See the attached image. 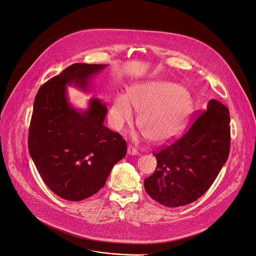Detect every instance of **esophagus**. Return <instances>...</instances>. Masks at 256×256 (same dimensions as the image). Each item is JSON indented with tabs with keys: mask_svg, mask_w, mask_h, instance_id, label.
I'll list each match as a JSON object with an SVG mask.
<instances>
[{
	"mask_svg": "<svg viewBox=\"0 0 256 256\" xmlns=\"http://www.w3.org/2000/svg\"><path fill=\"white\" fill-rule=\"evenodd\" d=\"M128 154H130V155H138L140 152H138V150L136 148H134L132 146H128Z\"/></svg>",
	"mask_w": 256,
	"mask_h": 256,
	"instance_id": "esophagus-1",
	"label": "esophagus"
}]
</instances>
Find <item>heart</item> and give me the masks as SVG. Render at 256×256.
Returning <instances> with one entry per match:
<instances>
[{
  "label": "heart",
  "instance_id": "b5f03b06",
  "mask_svg": "<svg viewBox=\"0 0 256 256\" xmlns=\"http://www.w3.org/2000/svg\"><path fill=\"white\" fill-rule=\"evenodd\" d=\"M132 108L142 112L138 124L144 128V136L166 142L183 128L192 112L193 100L186 89L173 83L152 81L136 85L130 89L128 97L118 94L110 104L108 120L116 130L134 122Z\"/></svg>",
  "mask_w": 256,
  "mask_h": 256
}]
</instances>
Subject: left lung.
Returning <instances> with one entry per match:
<instances>
[{
	"label": "left lung",
	"mask_w": 256,
	"mask_h": 256,
	"mask_svg": "<svg viewBox=\"0 0 256 256\" xmlns=\"http://www.w3.org/2000/svg\"><path fill=\"white\" fill-rule=\"evenodd\" d=\"M228 108L210 100L189 130L154 152L157 166L144 180L146 193L159 204L176 208L202 197L228 160L230 148Z\"/></svg>",
	"instance_id": "obj_1"
}]
</instances>
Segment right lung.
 Listing matches in <instances>:
<instances>
[{
    "label": "right lung",
    "mask_w": 256,
    "mask_h": 256,
    "mask_svg": "<svg viewBox=\"0 0 256 256\" xmlns=\"http://www.w3.org/2000/svg\"><path fill=\"white\" fill-rule=\"evenodd\" d=\"M106 64L75 63L38 90L28 132V150L44 182L54 194L81 201L104 186L114 165L126 154V142L104 126L108 112L99 99L85 110H75L66 86L88 90Z\"/></svg>",
    "instance_id": "1"
}]
</instances>
